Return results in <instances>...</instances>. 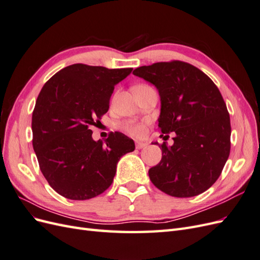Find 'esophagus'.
<instances>
[{
  "label": "esophagus",
  "mask_w": 260,
  "mask_h": 260,
  "mask_svg": "<svg viewBox=\"0 0 260 260\" xmlns=\"http://www.w3.org/2000/svg\"><path fill=\"white\" fill-rule=\"evenodd\" d=\"M147 146V144L146 143H143V142H140V141H137L136 142V147L138 148V149H141V148H144V147H146Z\"/></svg>",
  "instance_id": "34e87169"
}]
</instances>
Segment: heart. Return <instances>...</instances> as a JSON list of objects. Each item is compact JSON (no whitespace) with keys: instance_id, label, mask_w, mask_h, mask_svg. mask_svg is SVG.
Here are the masks:
<instances>
[{"instance_id":"obj_1","label":"heart","mask_w":260,"mask_h":260,"mask_svg":"<svg viewBox=\"0 0 260 260\" xmlns=\"http://www.w3.org/2000/svg\"><path fill=\"white\" fill-rule=\"evenodd\" d=\"M148 121H128L123 124V129L136 137H143L146 132V124Z\"/></svg>"}]
</instances>
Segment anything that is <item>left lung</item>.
I'll list each match as a JSON object with an SVG mask.
<instances>
[{
    "mask_svg": "<svg viewBox=\"0 0 260 260\" xmlns=\"http://www.w3.org/2000/svg\"><path fill=\"white\" fill-rule=\"evenodd\" d=\"M133 74L158 90V127L176 135L174 145H159L161 160L148 170L152 183L175 198L205 192L221 175L231 148L230 115L217 85L181 60L155 62Z\"/></svg>",
    "mask_w": 260,
    "mask_h": 260,
    "instance_id": "1",
    "label": "left lung"
}]
</instances>
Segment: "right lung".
Segmentation results:
<instances>
[{
	"label": "right lung",
	"mask_w": 260,
	"mask_h": 260,
	"mask_svg": "<svg viewBox=\"0 0 260 260\" xmlns=\"http://www.w3.org/2000/svg\"><path fill=\"white\" fill-rule=\"evenodd\" d=\"M132 68L108 69L74 64L45 82L32 113V145L39 167L51 187L69 200L84 201L111 186L117 162L135 151V142L120 132L95 142L96 125L109 108L115 84Z\"/></svg>",
	"instance_id": "1"
}]
</instances>
